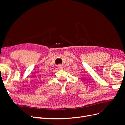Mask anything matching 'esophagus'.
<instances>
[{
	"instance_id": "1",
	"label": "esophagus",
	"mask_w": 125,
	"mask_h": 125,
	"mask_svg": "<svg viewBox=\"0 0 125 125\" xmlns=\"http://www.w3.org/2000/svg\"><path fill=\"white\" fill-rule=\"evenodd\" d=\"M58 67L59 69H62L63 68V65H62V64H60V65H58Z\"/></svg>"
}]
</instances>
